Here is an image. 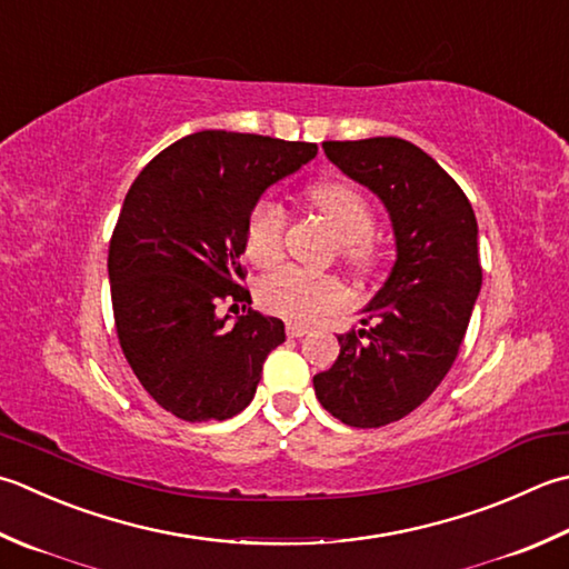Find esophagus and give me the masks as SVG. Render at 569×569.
Segmentation results:
<instances>
[{
	"label": "esophagus",
	"instance_id": "obj_1",
	"mask_svg": "<svg viewBox=\"0 0 569 569\" xmlns=\"http://www.w3.org/2000/svg\"><path fill=\"white\" fill-rule=\"evenodd\" d=\"M308 326H300V322H288L286 326V332H288V338H303V336H308Z\"/></svg>",
	"mask_w": 569,
	"mask_h": 569
}]
</instances>
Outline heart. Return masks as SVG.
Segmentation results:
<instances>
[{
  "instance_id": "b5f03b06",
  "label": "heart",
  "mask_w": 569,
  "mask_h": 569,
  "mask_svg": "<svg viewBox=\"0 0 569 569\" xmlns=\"http://www.w3.org/2000/svg\"><path fill=\"white\" fill-rule=\"evenodd\" d=\"M313 207L338 233L342 256L355 266L372 261L370 233L375 229L372 209L367 199L345 182H318L308 189ZM286 209L273 199H261L247 219V256L259 266L273 263L283 249ZM345 300L342 286L330 276L303 269H281L259 283V303L276 316L296 322H310Z\"/></svg>"
}]
</instances>
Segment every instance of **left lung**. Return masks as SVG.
Listing matches in <instances>:
<instances>
[{
	"label": "left lung",
	"mask_w": 569,
	"mask_h": 569,
	"mask_svg": "<svg viewBox=\"0 0 569 569\" xmlns=\"http://www.w3.org/2000/svg\"><path fill=\"white\" fill-rule=\"evenodd\" d=\"M322 150L380 199L395 233L392 271L362 308L365 328L338 336L336 365L313 377L332 417L375 429L415 411L451 370L481 293L478 224L461 187L417 144L328 140Z\"/></svg>",
	"instance_id": "obj_1"
}]
</instances>
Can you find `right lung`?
Wrapping results in <instances>:
<instances>
[{"instance_id":"add662e5","label":"right lung","mask_w":569,"mask_h":569,"mask_svg":"<svg viewBox=\"0 0 569 569\" xmlns=\"http://www.w3.org/2000/svg\"><path fill=\"white\" fill-rule=\"evenodd\" d=\"M316 154V142L202 130L162 150L128 189L108 251L116 328L140 385L174 417L224 421L251 405L286 328L239 286L247 219ZM221 299L248 313L219 317Z\"/></svg>"}]
</instances>
